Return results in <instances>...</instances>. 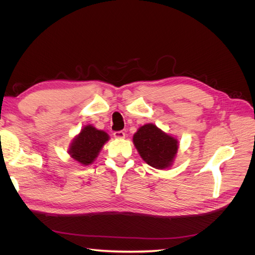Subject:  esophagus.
I'll return each mask as SVG.
<instances>
[{
    "mask_svg": "<svg viewBox=\"0 0 255 255\" xmlns=\"http://www.w3.org/2000/svg\"><path fill=\"white\" fill-rule=\"evenodd\" d=\"M114 137L117 138V139H123L126 137V133L122 132V130H119V132H115Z\"/></svg>",
    "mask_w": 255,
    "mask_h": 255,
    "instance_id": "1",
    "label": "esophagus"
}]
</instances>
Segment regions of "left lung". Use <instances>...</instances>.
I'll return each instance as SVG.
<instances>
[{
	"mask_svg": "<svg viewBox=\"0 0 255 255\" xmlns=\"http://www.w3.org/2000/svg\"><path fill=\"white\" fill-rule=\"evenodd\" d=\"M133 142L145 163L160 170L173 164L179 150L176 138L165 133L153 123L138 128L133 136Z\"/></svg>",
	"mask_w": 255,
	"mask_h": 255,
	"instance_id": "1",
	"label": "left lung"
}]
</instances>
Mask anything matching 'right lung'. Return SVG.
I'll use <instances>...</instances> for the list:
<instances>
[{
  "label": "right lung",
  "mask_w": 255,
  "mask_h": 255,
  "mask_svg": "<svg viewBox=\"0 0 255 255\" xmlns=\"http://www.w3.org/2000/svg\"><path fill=\"white\" fill-rule=\"evenodd\" d=\"M109 139L110 136L104 130L87 125L81 129L79 135L74 137L71 144L69 145L68 153L78 163L83 166H88L94 163Z\"/></svg>",
  "instance_id": "right-lung-1"
}]
</instances>
